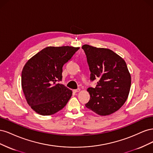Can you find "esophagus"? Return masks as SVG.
I'll return each mask as SVG.
<instances>
[{"label": "esophagus", "mask_w": 153, "mask_h": 153, "mask_svg": "<svg viewBox=\"0 0 153 153\" xmlns=\"http://www.w3.org/2000/svg\"><path fill=\"white\" fill-rule=\"evenodd\" d=\"M80 89H75V90H73V92H75V93H76V92H80Z\"/></svg>", "instance_id": "esophagus-1"}]
</instances>
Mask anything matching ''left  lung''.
Returning a JSON list of instances; mask_svg holds the SVG:
<instances>
[{
  "instance_id": "8db88e82",
  "label": "left lung",
  "mask_w": 153,
  "mask_h": 153,
  "mask_svg": "<svg viewBox=\"0 0 153 153\" xmlns=\"http://www.w3.org/2000/svg\"><path fill=\"white\" fill-rule=\"evenodd\" d=\"M91 71V80L98 78L95 88L89 87V101L85 106L102 116L109 115L121 108L126 102L131 87V75L126 62L108 48L84 45Z\"/></svg>"
}]
</instances>
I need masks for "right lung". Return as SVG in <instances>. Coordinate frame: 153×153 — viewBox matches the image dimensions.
Segmentation results:
<instances>
[{"label":"right lung","mask_w":153,"mask_h":153,"mask_svg":"<svg viewBox=\"0 0 153 153\" xmlns=\"http://www.w3.org/2000/svg\"><path fill=\"white\" fill-rule=\"evenodd\" d=\"M80 47H48L32 57L22 72V87L30 108L42 115L62 110L72 96V91L59 82L62 67Z\"/></svg>","instance_id":"right-lung-1"}]
</instances>
